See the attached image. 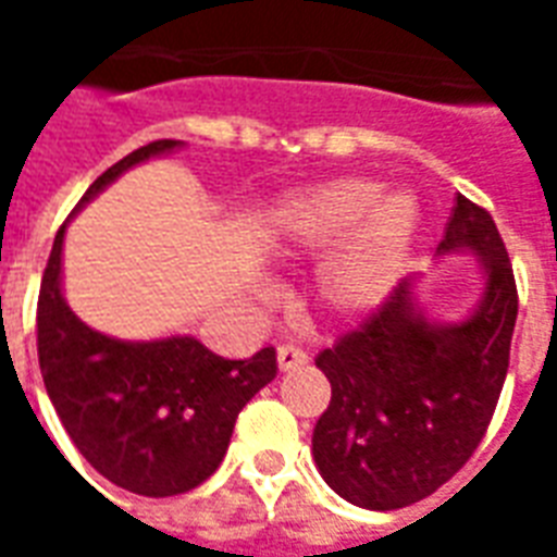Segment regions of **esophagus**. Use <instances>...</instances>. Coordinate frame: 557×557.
<instances>
[{"label":"esophagus","instance_id":"esophagus-1","mask_svg":"<svg viewBox=\"0 0 557 557\" xmlns=\"http://www.w3.org/2000/svg\"><path fill=\"white\" fill-rule=\"evenodd\" d=\"M306 361H309V356H306L300 347H295V344H283V347L277 349V367L283 372L297 370V367H304Z\"/></svg>","mask_w":557,"mask_h":557}]
</instances>
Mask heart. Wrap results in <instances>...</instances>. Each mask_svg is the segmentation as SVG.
Segmentation results:
<instances>
[{"mask_svg": "<svg viewBox=\"0 0 557 557\" xmlns=\"http://www.w3.org/2000/svg\"><path fill=\"white\" fill-rule=\"evenodd\" d=\"M422 231V208L410 190L344 176L283 196L269 222L277 257H312L335 245L318 271L314 292L332 314L358 318L379 309L405 274Z\"/></svg>", "mask_w": 557, "mask_h": 557, "instance_id": "b5f03b06", "label": "heart"}]
</instances>
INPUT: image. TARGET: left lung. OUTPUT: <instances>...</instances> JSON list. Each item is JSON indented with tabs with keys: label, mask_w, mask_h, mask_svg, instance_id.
<instances>
[{
	"label": "left lung",
	"mask_w": 557,
	"mask_h": 557,
	"mask_svg": "<svg viewBox=\"0 0 557 557\" xmlns=\"http://www.w3.org/2000/svg\"><path fill=\"white\" fill-rule=\"evenodd\" d=\"M471 253L483 292L457 321L419 304L405 277L379 312L314 358L330 379V407L314 424L312 454L332 492L352 506L389 511L448 483L474 454L500 398L518 288L488 210L457 196L436 257Z\"/></svg>",
	"instance_id": "obj_1"
}]
</instances>
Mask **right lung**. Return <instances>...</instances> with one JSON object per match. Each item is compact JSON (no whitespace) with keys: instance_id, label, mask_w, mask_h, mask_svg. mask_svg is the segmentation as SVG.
<instances>
[{"instance_id":"obj_1","label":"right lung","mask_w":557,"mask_h":557,"mask_svg":"<svg viewBox=\"0 0 557 557\" xmlns=\"http://www.w3.org/2000/svg\"><path fill=\"white\" fill-rule=\"evenodd\" d=\"M152 141L112 164L83 193L81 213L126 170L182 150ZM57 231L37 304V352L48 398L74 448L98 474L144 497L201 485L225 457L236 416L274 375L265 347L245 361L210 352L193 335L124 341L91 330L63 297V239Z\"/></svg>"}]
</instances>
